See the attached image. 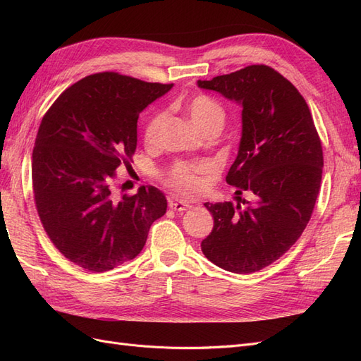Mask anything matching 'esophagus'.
<instances>
[{
  "label": "esophagus",
  "instance_id": "esophagus-1",
  "mask_svg": "<svg viewBox=\"0 0 361 361\" xmlns=\"http://www.w3.org/2000/svg\"><path fill=\"white\" fill-rule=\"evenodd\" d=\"M170 209H173V211H176V212H183V211H187V209H190V207L192 206L190 202H180V200H171L170 202Z\"/></svg>",
  "mask_w": 361,
  "mask_h": 361
}]
</instances>
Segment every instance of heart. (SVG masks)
Returning a JSON list of instances; mask_svg holds the SVG:
<instances>
[{"mask_svg": "<svg viewBox=\"0 0 361 361\" xmlns=\"http://www.w3.org/2000/svg\"><path fill=\"white\" fill-rule=\"evenodd\" d=\"M185 110H187V114L190 116L192 125L195 128H199L200 130H203L212 123L223 122L224 120L223 108L214 99H211V97H207L204 94L194 96L192 99H190L187 105H185ZM166 117L167 114L164 111H157L149 117L143 133L145 143L147 146H155L158 143ZM212 174L214 166L211 162H176L166 174L164 182L176 192L191 197V195H197L204 190L207 179H209Z\"/></svg>", "mask_w": 361, "mask_h": 361, "instance_id": "1", "label": "heart"}]
</instances>
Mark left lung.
Here are the masks:
<instances>
[{
    "label": "left lung",
    "instance_id": "1",
    "mask_svg": "<svg viewBox=\"0 0 361 361\" xmlns=\"http://www.w3.org/2000/svg\"><path fill=\"white\" fill-rule=\"evenodd\" d=\"M197 85L243 106L238 157L226 176L238 202L204 203L214 228L202 251L216 267L251 274L285 255L307 226L321 188V140L304 97L265 64ZM243 192L254 202L239 198Z\"/></svg>",
    "mask_w": 361,
    "mask_h": 361
}]
</instances>
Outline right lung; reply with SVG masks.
Here are the masks:
<instances>
[{"label": "right lung", "mask_w": 361, "mask_h": 361, "mask_svg": "<svg viewBox=\"0 0 361 361\" xmlns=\"http://www.w3.org/2000/svg\"><path fill=\"white\" fill-rule=\"evenodd\" d=\"M171 87L93 73L64 90L42 118L31 162L37 212L52 244L85 271L134 259L167 211L155 187L116 200L111 185L133 159L140 113Z\"/></svg>", "instance_id": "1"}]
</instances>
